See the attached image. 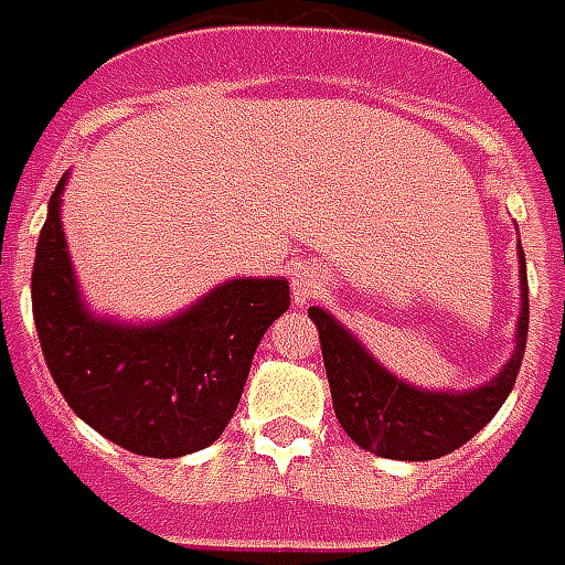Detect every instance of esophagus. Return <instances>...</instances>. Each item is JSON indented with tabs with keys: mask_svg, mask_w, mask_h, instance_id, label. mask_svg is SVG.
I'll return each instance as SVG.
<instances>
[{
	"mask_svg": "<svg viewBox=\"0 0 565 565\" xmlns=\"http://www.w3.org/2000/svg\"><path fill=\"white\" fill-rule=\"evenodd\" d=\"M328 289V274L316 264H298L291 270V301L295 307H307Z\"/></svg>",
	"mask_w": 565,
	"mask_h": 565,
	"instance_id": "obj_1",
	"label": "esophagus"
}]
</instances>
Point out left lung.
<instances>
[{"instance_id":"1","label":"left lung","mask_w":565,"mask_h":565,"mask_svg":"<svg viewBox=\"0 0 565 565\" xmlns=\"http://www.w3.org/2000/svg\"><path fill=\"white\" fill-rule=\"evenodd\" d=\"M520 264V316L514 331V350L499 374L471 386V390H423L411 380L392 374L380 365L362 340L340 319L310 307V319L319 328L322 362H326L331 402L343 431L362 450L383 459L423 462L459 450L495 417L514 390L526 328H530V286H526V258L518 239Z\"/></svg>"}]
</instances>
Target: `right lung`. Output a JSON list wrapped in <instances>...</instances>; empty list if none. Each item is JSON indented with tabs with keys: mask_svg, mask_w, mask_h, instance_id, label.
I'll list each match as a JSON object with an SVG mask.
<instances>
[{
	"mask_svg": "<svg viewBox=\"0 0 565 565\" xmlns=\"http://www.w3.org/2000/svg\"><path fill=\"white\" fill-rule=\"evenodd\" d=\"M66 179L51 194L33 264V319L51 377L90 429L130 454L175 459L210 447L237 411L264 331L289 310V282L225 279L158 322L97 313L60 218Z\"/></svg>",
	"mask_w": 565,
	"mask_h": 565,
	"instance_id": "right-lung-1",
	"label": "right lung"
}]
</instances>
